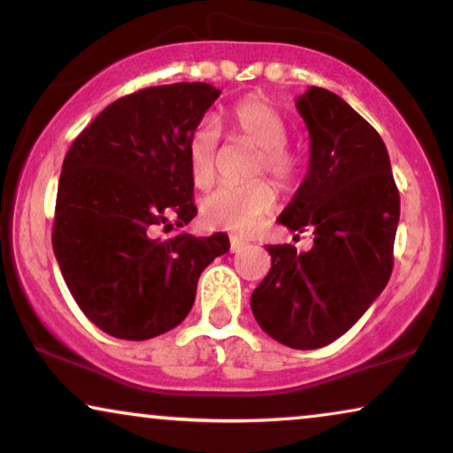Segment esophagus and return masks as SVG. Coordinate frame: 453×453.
Masks as SVG:
<instances>
[{
	"mask_svg": "<svg viewBox=\"0 0 453 453\" xmlns=\"http://www.w3.org/2000/svg\"><path fill=\"white\" fill-rule=\"evenodd\" d=\"M245 247H247V241L239 239V237H231V253H239V251H243Z\"/></svg>",
	"mask_w": 453,
	"mask_h": 453,
	"instance_id": "1",
	"label": "esophagus"
}]
</instances>
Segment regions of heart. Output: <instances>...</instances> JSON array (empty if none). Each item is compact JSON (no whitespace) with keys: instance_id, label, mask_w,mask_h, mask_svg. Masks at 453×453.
<instances>
[{"instance_id":"heart-1","label":"heart","mask_w":453,"mask_h":453,"mask_svg":"<svg viewBox=\"0 0 453 453\" xmlns=\"http://www.w3.org/2000/svg\"><path fill=\"white\" fill-rule=\"evenodd\" d=\"M231 126L237 135L257 146L256 175L268 173L278 185H288L296 173V163L287 148V126L282 117L262 96H245L234 104ZM219 127L214 121H202L191 134L188 144L189 175L197 188H208L216 175ZM276 191L268 181L247 185H226L202 202V219L208 226L237 234H250L274 212Z\"/></svg>"}]
</instances>
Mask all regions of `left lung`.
I'll return each mask as SVG.
<instances>
[{"mask_svg":"<svg viewBox=\"0 0 453 453\" xmlns=\"http://www.w3.org/2000/svg\"><path fill=\"white\" fill-rule=\"evenodd\" d=\"M309 129V169L278 222L313 233V247L268 245L272 268L251 295L259 327L311 350L361 319L394 265L400 194L381 135L344 98L311 86L296 98Z\"/></svg>","mask_w":453,"mask_h":453,"instance_id":"obj_1","label":"left lung"}]
</instances>
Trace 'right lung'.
<instances>
[{
	"label": "right lung",
	"mask_w": 453,
	"mask_h": 453,
	"mask_svg": "<svg viewBox=\"0 0 453 453\" xmlns=\"http://www.w3.org/2000/svg\"><path fill=\"white\" fill-rule=\"evenodd\" d=\"M220 96L206 82L152 86L111 103L61 166L53 253L78 307L121 340H148L188 318L200 274L228 234L157 237L197 214L188 144Z\"/></svg>",
	"instance_id": "obj_1"
}]
</instances>
